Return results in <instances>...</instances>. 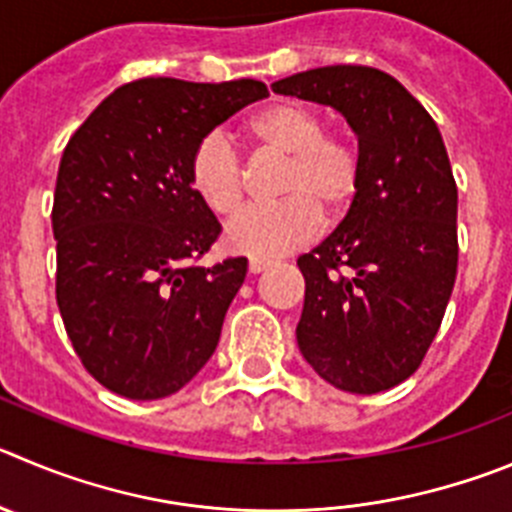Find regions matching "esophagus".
Returning a JSON list of instances; mask_svg holds the SVG:
<instances>
[{
    "instance_id": "obj_1",
    "label": "esophagus",
    "mask_w": 512,
    "mask_h": 512,
    "mask_svg": "<svg viewBox=\"0 0 512 512\" xmlns=\"http://www.w3.org/2000/svg\"><path fill=\"white\" fill-rule=\"evenodd\" d=\"M247 267H250L252 275H260V272H265L267 267H270V262H267V260H250V265H247Z\"/></svg>"
}]
</instances>
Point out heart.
<instances>
[{
    "label": "heart",
    "mask_w": 512,
    "mask_h": 512,
    "mask_svg": "<svg viewBox=\"0 0 512 512\" xmlns=\"http://www.w3.org/2000/svg\"><path fill=\"white\" fill-rule=\"evenodd\" d=\"M247 138L262 151L280 156L278 197L272 207H250L224 229V245L234 255L275 260L305 245L323 217H341L361 186V154L341 133H328L315 108L280 100L247 121ZM189 184L214 214L237 212L245 197L240 156L222 133L202 138L189 159Z\"/></svg>",
    "instance_id": "heart-1"
}]
</instances>
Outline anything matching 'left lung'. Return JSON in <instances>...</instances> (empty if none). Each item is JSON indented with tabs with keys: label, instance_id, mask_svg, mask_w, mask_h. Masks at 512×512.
Returning a JSON list of instances; mask_svg holds the SVG:
<instances>
[{
	"label": "left lung",
	"instance_id": "8db88e82",
	"mask_svg": "<svg viewBox=\"0 0 512 512\" xmlns=\"http://www.w3.org/2000/svg\"><path fill=\"white\" fill-rule=\"evenodd\" d=\"M331 105L358 138L361 186L343 222L298 257L305 303L295 328L313 371L351 394L414 374L457 275V186L442 133L399 80L331 65L272 83Z\"/></svg>",
	"mask_w": 512,
	"mask_h": 512
}]
</instances>
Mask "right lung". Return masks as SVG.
<instances>
[{
	"label": "right lung",
	"instance_id": "right-lung-1",
	"mask_svg": "<svg viewBox=\"0 0 512 512\" xmlns=\"http://www.w3.org/2000/svg\"><path fill=\"white\" fill-rule=\"evenodd\" d=\"M260 98V80L143 78L113 90L62 151L57 308L88 374L113 394H176L217 348L247 260L191 265L222 224L191 189L189 159Z\"/></svg>",
	"mask_w": 512,
	"mask_h": 512
}]
</instances>
